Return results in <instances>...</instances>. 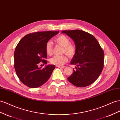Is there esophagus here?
<instances>
[{
  "instance_id": "obj_1",
  "label": "esophagus",
  "mask_w": 120,
  "mask_h": 120,
  "mask_svg": "<svg viewBox=\"0 0 120 120\" xmlns=\"http://www.w3.org/2000/svg\"><path fill=\"white\" fill-rule=\"evenodd\" d=\"M56 67L58 68H64V67H65L64 66H56Z\"/></svg>"
}]
</instances>
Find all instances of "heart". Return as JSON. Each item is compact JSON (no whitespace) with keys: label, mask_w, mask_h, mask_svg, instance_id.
Instances as JSON below:
<instances>
[{"label":"heart","mask_w":120,"mask_h":120,"mask_svg":"<svg viewBox=\"0 0 120 120\" xmlns=\"http://www.w3.org/2000/svg\"><path fill=\"white\" fill-rule=\"evenodd\" d=\"M54 41L61 47H63V53H66L70 57L75 56L76 52V47L74 44L70 43V39L64 35H60L55 38ZM45 51L48 55H51L53 51L52 44L50 41H48L45 45ZM68 60L66 55L55 56L50 59L51 64L56 66H63Z\"/></svg>","instance_id":"heart-1"}]
</instances>
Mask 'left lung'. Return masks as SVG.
<instances>
[{"label":"left lung","instance_id":"obj_1","mask_svg":"<svg viewBox=\"0 0 120 120\" xmlns=\"http://www.w3.org/2000/svg\"><path fill=\"white\" fill-rule=\"evenodd\" d=\"M75 43L76 52L71 61L76 70L68 78L77 87H84L98 78L103 68L104 52L98 41L92 35L79 30L63 31Z\"/></svg>","mask_w":120,"mask_h":120}]
</instances>
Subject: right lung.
I'll return each mask as SVG.
<instances>
[{"label": "right lung", "mask_w": 120, "mask_h": 120, "mask_svg": "<svg viewBox=\"0 0 120 120\" xmlns=\"http://www.w3.org/2000/svg\"><path fill=\"white\" fill-rule=\"evenodd\" d=\"M59 31L37 32L26 35L20 41L14 53V67L21 81L30 88H37L49 79L56 66L48 64L41 69L40 62L46 64L45 45Z\"/></svg>", "instance_id": "obj_1"}]
</instances>
